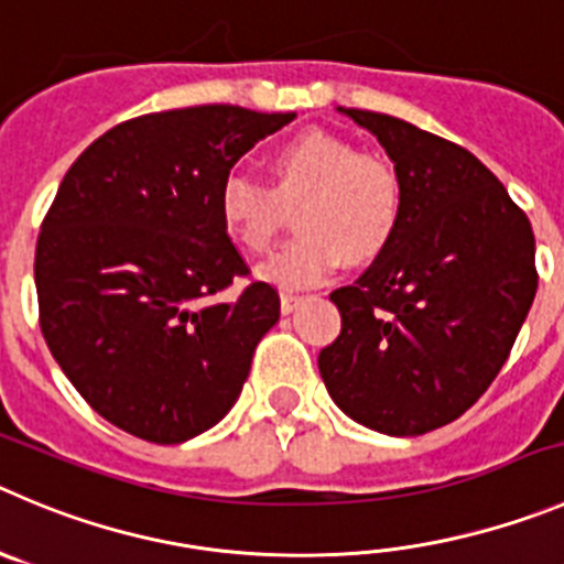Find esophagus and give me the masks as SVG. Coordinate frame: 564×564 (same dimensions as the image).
<instances>
[{"label":"esophagus","instance_id":"34e87169","mask_svg":"<svg viewBox=\"0 0 564 564\" xmlns=\"http://www.w3.org/2000/svg\"><path fill=\"white\" fill-rule=\"evenodd\" d=\"M300 303H303V297H300V294H292V292L281 294V312L283 314H292Z\"/></svg>","mask_w":564,"mask_h":564}]
</instances>
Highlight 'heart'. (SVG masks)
<instances>
[{
	"mask_svg": "<svg viewBox=\"0 0 564 564\" xmlns=\"http://www.w3.org/2000/svg\"><path fill=\"white\" fill-rule=\"evenodd\" d=\"M272 186L228 177L219 188L225 230L252 256L281 234L283 210L294 208L297 239L258 267V278L283 289L325 281L345 261L372 264L403 223V181L383 155L361 152L328 130H306L270 155Z\"/></svg>",
	"mask_w": 564,
	"mask_h": 564,
	"instance_id": "obj_1",
	"label": "heart"
}]
</instances>
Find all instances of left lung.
I'll return each instance as SVG.
<instances>
[{"label":"left lung","instance_id":"1","mask_svg":"<svg viewBox=\"0 0 564 564\" xmlns=\"http://www.w3.org/2000/svg\"><path fill=\"white\" fill-rule=\"evenodd\" d=\"M403 181V223L354 283L330 292L341 330L319 350L336 406L389 436L454 423L496 381L534 303V234L465 147L387 113L339 108Z\"/></svg>","mask_w":564,"mask_h":564}]
</instances>
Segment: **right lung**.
Masks as SVG:
<instances>
[{
  "mask_svg": "<svg viewBox=\"0 0 564 564\" xmlns=\"http://www.w3.org/2000/svg\"><path fill=\"white\" fill-rule=\"evenodd\" d=\"M294 113L197 105L135 116L63 177L35 245L52 356L116 429L177 445L239 398L261 336L281 317L219 217L234 163Z\"/></svg>",
  "mask_w": 564,
  "mask_h": 564,
  "instance_id": "add662e5",
  "label": "right lung"
}]
</instances>
